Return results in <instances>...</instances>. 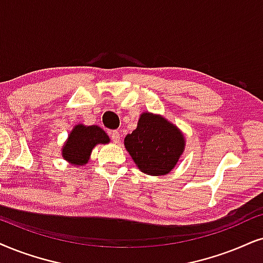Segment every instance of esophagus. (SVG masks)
I'll use <instances>...</instances> for the list:
<instances>
[{
	"instance_id": "obj_1",
	"label": "esophagus",
	"mask_w": 263,
	"mask_h": 263,
	"mask_svg": "<svg viewBox=\"0 0 263 263\" xmlns=\"http://www.w3.org/2000/svg\"><path fill=\"white\" fill-rule=\"evenodd\" d=\"M110 138H111V141L114 142V143H119L120 142V134H119L118 131H110Z\"/></svg>"
}]
</instances>
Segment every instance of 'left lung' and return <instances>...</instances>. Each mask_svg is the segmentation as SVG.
I'll list each match as a JSON object with an SVG mask.
<instances>
[{
    "instance_id": "1",
    "label": "left lung",
    "mask_w": 263,
    "mask_h": 263,
    "mask_svg": "<svg viewBox=\"0 0 263 263\" xmlns=\"http://www.w3.org/2000/svg\"><path fill=\"white\" fill-rule=\"evenodd\" d=\"M184 137L177 126L160 115L143 112L137 128L125 137V148L142 172L168 174L184 151Z\"/></svg>"
}]
</instances>
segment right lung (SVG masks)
Here are the masks:
<instances>
[{
    "label": "right lung",
    "mask_w": 263,
    "mask_h": 263,
    "mask_svg": "<svg viewBox=\"0 0 263 263\" xmlns=\"http://www.w3.org/2000/svg\"><path fill=\"white\" fill-rule=\"evenodd\" d=\"M109 141V136L99 126L79 124L69 134L62 148V155L70 164L85 165L89 160L92 149L97 144H105Z\"/></svg>",
    "instance_id": "add662e5"
}]
</instances>
